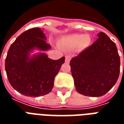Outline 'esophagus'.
I'll use <instances>...</instances> for the list:
<instances>
[{"instance_id":"1","label":"esophagus","mask_w":124,"mask_h":124,"mask_svg":"<svg viewBox=\"0 0 124 124\" xmlns=\"http://www.w3.org/2000/svg\"><path fill=\"white\" fill-rule=\"evenodd\" d=\"M70 60H71V56L70 55H66V59H65L66 62H69L70 61Z\"/></svg>"}]
</instances>
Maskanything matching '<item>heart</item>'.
Segmentation results:
<instances>
[{
    "label": "heart",
    "mask_w": 124,
    "mask_h": 124,
    "mask_svg": "<svg viewBox=\"0 0 124 124\" xmlns=\"http://www.w3.org/2000/svg\"><path fill=\"white\" fill-rule=\"evenodd\" d=\"M92 42V38L88 34H74L65 36L60 40V44L68 48H74L78 47L84 50L87 48Z\"/></svg>",
    "instance_id": "1"
}]
</instances>
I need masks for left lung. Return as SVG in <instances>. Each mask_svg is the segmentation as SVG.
Segmentation results:
<instances>
[{
  "label": "left lung",
  "instance_id": "obj_1",
  "mask_svg": "<svg viewBox=\"0 0 124 124\" xmlns=\"http://www.w3.org/2000/svg\"><path fill=\"white\" fill-rule=\"evenodd\" d=\"M97 36V40L70 62L76 89L84 96H104L120 74V58L116 44L105 33Z\"/></svg>",
  "mask_w": 124,
  "mask_h": 124
}]
</instances>
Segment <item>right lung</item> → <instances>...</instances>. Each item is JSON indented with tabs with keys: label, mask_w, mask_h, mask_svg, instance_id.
<instances>
[{
	"label": "right lung",
	"mask_w": 124,
	"mask_h": 124,
	"mask_svg": "<svg viewBox=\"0 0 124 124\" xmlns=\"http://www.w3.org/2000/svg\"><path fill=\"white\" fill-rule=\"evenodd\" d=\"M46 40L41 28H31L22 33L8 51L7 78L12 88L24 96L38 97L50 92L54 78L64 63V56L54 60L44 52L31 56L35 49L44 52L51 48Z\"/></svg>",
	"instance_id": "obj_1"
}]
</instances>
